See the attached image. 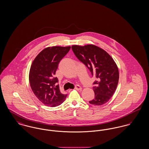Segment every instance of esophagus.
I'll list each match as a JSON object with an SVG mask.
<instances>
[{"label":"esophagus","mask_w":149,"mask_h":149,"mask_svg":"<svg viewBox=\"0 0 149 149\" xmlns=\"http://www.w3.org/2000/svg\"><path fill=\"white\" fill-rule=\"evenodd\" d=\"M75 89L76 90H78V91H81V90H82V88L80 87V86L77 85V86H75Z\"/></svg>","instance_id":"34e87169"}]
</instances>
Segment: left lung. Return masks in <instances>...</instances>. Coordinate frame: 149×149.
<instances>
[{"mask_svg": "<svg viewBox=\"0 0 149 149\" xmlns=\"http://www.w3.org/2000/svg\"><path fill=\"white\" fill-rule=\"evenodd\" d=\"M71 49L92 75L97 79L93 82L95 98L89 103L95 105L107 103L114 94L119 79L118 69L113 59L103 49L92 44L72 45Z\"/></svg>", "mask_w": 149, "mask_h": 149, "instance_id": "8db88e82", "label": "left lung"}]
</instances>
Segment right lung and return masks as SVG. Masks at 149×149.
I'll return each instance as SVG.
<instances>
[{"instance_id":"add662e5","label":"right lung","mask_w":149,"mask_h":149,"mask_svg":"<svg viewBox=\"0 0 149 149\" xmlns=\"http://www.w3.org/2000/svg\"><path fill=\"white\" fill-rule=\"evenodd\" d=\"M70 46H52L42 50L34 58L31 65L29 80L37 99L46 106L57 107L63 103L67 94H62L56 86L54 78L58 64L70 49Z\"/></svg>"}]
</instances>
